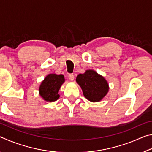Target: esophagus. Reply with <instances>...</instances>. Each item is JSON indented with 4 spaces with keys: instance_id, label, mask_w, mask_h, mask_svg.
I'll return each instance as SVG.
<instances>
[{
    "instance_id": "esophagus-1",
    "label": "esophagus",
    "mask_w": 152,
    "mask_h": 152,
    "mask_svg": "<svg viewBox=\"0 0 152 152\" xmlns=\"http://www.w3.org/2000/svg\"><path fill=\"white\" fill-rule=\"evenodd\" d=\"M68 78H69V80H70L73 81L74 79V74H68Z\"/></svg>"
}]
</instances>
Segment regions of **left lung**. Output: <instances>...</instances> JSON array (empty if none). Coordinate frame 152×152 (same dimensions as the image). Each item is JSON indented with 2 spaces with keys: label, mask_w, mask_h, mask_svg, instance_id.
I'll return each mask as SVG.
<instances>
[{
  "label": "left lung",
  "mask_w": 152,
  "mask_h": 152,
  "mask_svg": "<svg viewBox=\"0 0 152 152\" xmlns=\"http://www.w3.org/2000/svg\"><path fill=\"white\" fill-rule=\"evenodd\" d=\"M76 80L80 86L84 96L91 102L100 101L109 91L106 80L94 70H88L78 74Z\"/></svg>",
  "instance_id": "left-lung-1"
}]
</instances>
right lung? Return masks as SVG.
I'll return each instance as SVG.
<instances>
[{
  "label": "right lung",
  "mask_w": 152,
  "mask_h": 152,
  "mask_svg": "<svg viewBox=\"0 0 152 152\" xmlns=\"http://www.w3.org/2000/svg\"><path fill=\"white\" fill-rule=\"evenodd\" d=\"M64 80V76L62 74H49L41 84L39 94L46 101H57L60 97L58 94L59 90Z\"/></svg>",
  "instance_id": "add662e5"
}]
</instances>
